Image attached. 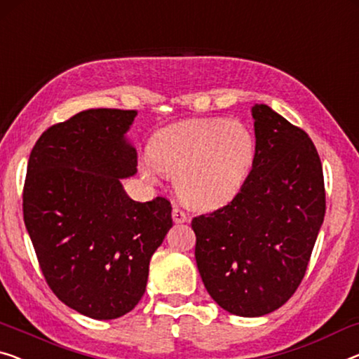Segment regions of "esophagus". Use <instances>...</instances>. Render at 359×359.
Listing matches in <instances>:
<instances>
[{
  "label": "esophagus",
  "instance_id": "34e87169",
  "mask_svg": "<svg viewBox=\"0 0 359 359\" xmlns=\"http://www.w3.org/2000/svg\"><path fill=\"white\" fill-rule=\"evenodd\" d=\"M172 219H174L175 224H184V222L189 221L187 214L182 211L180 208H177V206H174V210H172Z\"/></svg>",
  "mask_w": 359,
  "mask_h": 359
}]
</instances>
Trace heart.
I'll return each instance as SVG.
<instances>
[{"label":"heart","mask_w":359,"mask_h":359,"mask_svg":"<svg viewBox=\"0 0 359 359\" xmlns=\"http://www.w3.org/2000/svg\"><path fill=\"white\" fill-rule=\"evenodd\" d=\"M148 156L151 163L142 165L148 180H156V169L172 175L182 200L210 210L240 194L253 168L256 142L238 121L191 119L154 133Z\"/></svg>","instance_id":"heart-1"}]
</instances>
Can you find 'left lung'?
I'll use <instances>...</instances> for the list:
<instances>
[{"label":"left lung","mask_w":359,"mask_h":359,"mask_svg":"<svg viewBox=\"0 0 359 359\" xmlns=\"http://www.w3.org/2000/svg\"><path fill=\"white\" fill-rule=\"evenodd\" d=\"M251 114L256 156L247 182L227 206L191 221L208 293L243 318L276 311L295 293L325 214L323 164L308 133L267 104Z\"/></svg>","instance_id":"left-lung-1"}]
</instances>
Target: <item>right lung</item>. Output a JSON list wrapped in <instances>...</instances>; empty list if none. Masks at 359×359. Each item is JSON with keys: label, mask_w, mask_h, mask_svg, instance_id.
Listing matches in <instances>:
<instances>
[{"label": "right lung", "mask_w": 359, "mask_h": 359, "mask_svg": "<svg viewBox=\"0 0 359 359\" xmlns=\"http://www.w3.org/2000/svg\"><path fill=\"white\" fill-rule=\"evenodd\" d=\"M137 111L88 109L41 133L24 185V222L43 276L69 308L92 319L132 311L149 259L172 227L163 196L133 201L121 179L137 172L127 140Z\"/></svg>", "instance_id": "add662e5"}]
</instances>
